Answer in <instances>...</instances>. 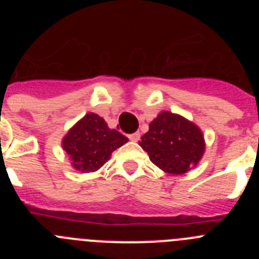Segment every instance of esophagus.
Masks as SVG:
<instances>
[{"mask_svg":"<svg viewBox=\"0 0 259 259\" xmlns=\"http://www.w3.org/2000/svg\"><path fill=\"white\" fill-rule=\"evenodd\" d=\"M128 139L131 141H139V139H140V132H135V134H131L130 136H128Z\"/></svg>","mask_w":259,"mask_h":259,"instance_id":"1","label":"esophagus"}]
</instances>
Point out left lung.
<instances>
[{"label":"left lung","instance_id":"obj_1","mask_svg":"<svg viewBox=\"0 0 259 259\" xmlns=\"http://www.w3.org/2000/svg\"><path fill=\"white\" fill-rule=\"evenodd\" d=\"M139 144L155 166L174 175L191 170L205 152L200 128L168 111L157 115Z\"/></svg>","mask_w":259,"mask_h":259}]
</instances>
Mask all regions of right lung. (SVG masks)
<instances>
[{"instance_id":"1","label":"right lung","mask_w":259,"mask_h":259,"mask_svg":"<svg viewBox=\"0 0 259 259\" xmlns=\"http://www.w3.org/2000/svg\"><path fill=\"white\" fill-rule=\"evenodd\" d=\"M127 141L120 132L110 130L101 116L89 113L68 131L62 146L77 171L93 172Z\"/></svg>"}]
</instances>
